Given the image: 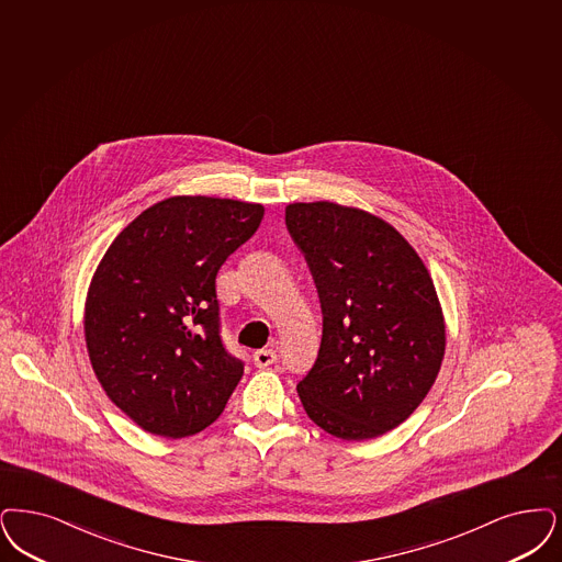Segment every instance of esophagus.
I'll list each match as a JSON object with an SVG mask.
<instances>
[{
    "label": "esophagus",
    "mask_w": 562,
    "mask_h": 562,
    "mask_svg": "<svg viewBox=\"0 0 562 562\" xmlns=\"http://www.w3.org/2000/svg\"><path fill=\"white\" fill-rule=\"evenodd\" d=\"M276 360H278V356H276L273 349H261V351H257L255 358H252L257 368H268L271 363H276Z\"/></svg>",
    "instance_id": "obj_1"
}]
</instances>
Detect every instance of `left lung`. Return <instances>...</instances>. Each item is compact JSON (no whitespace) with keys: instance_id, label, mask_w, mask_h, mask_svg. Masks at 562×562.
Instances as JSON below:
<instances>
[{"instance_id":"obj_1","label":"left lung","mask_w":562,"mask_h":562,"mask_svg":"<svg viewBox=\"0 0 562 562\" xmlns=\"http://www.w3.org/2000/svg\"><path fill=\"white\" fill-rule=\"evenodd\" d=\"M286 227L305 255L324 328L296 384L315 425L345 441L400 427L446 356V319L418 252L381 217L337 202H292Z\"/></svg>"}]
</instances>
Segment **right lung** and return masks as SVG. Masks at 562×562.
I'll use <instances>...</instances> for the list:
<instances>
[{
  "label": "right lung",
  "mask_w": 562,
  "mask_h": 562,
  "mask_svg": "<svg viewBox=\"0 0 562 562\" xmlns=\"http://www.w3.org/2000/svg\"><path fill=\"white\" fill-rule=\"evenodd\" d=\"M263 213L257 202L171 196L142 211L98 263L83 315L91 368L146 432H201L243 379L220 337L215 278Z\"/></svg>",
  "instance_id": "right-lung-1"
}]
</instances>
